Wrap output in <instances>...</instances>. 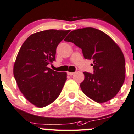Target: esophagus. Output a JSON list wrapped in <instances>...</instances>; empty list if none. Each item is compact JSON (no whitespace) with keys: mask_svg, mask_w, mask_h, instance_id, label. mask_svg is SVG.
Instances as JSON below:
<instances>
[{"mask_svg":"<svg viewBox=\"0 0 134 134\" xmlns=\"http://www.w3.org/2000/svg\"><path fill=\"white\" fill-rule=\"evenodd\" d=\"M67 74H68L69 75H70V76H72V75H73L74 74H75V72H67Z\"/></svg>","mask_w":134,"mask_h":134,"instance_id":"1","label":"esophagus"}]
</instances>
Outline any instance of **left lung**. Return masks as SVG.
I'll return each mask as SVG.
<instances>
[{"mask_svg": "<svg viewBox=\"0 0 134 134\" xmlns=\"http://www.w3.org/2000/svg\"><path fill=\"white\" fill-rule=\"evenodd\" d=\"M64 41L81 48L85 59H93V74L84 72L80 83L83 93L97 103L113 98L125 79V59L119 46L103 31L92 27L74 30Z\"/></svg>", "mask_w": 134, "mask_h": 134, "instance_id": "left-lung-1", "label": "left lung"}]
</instances>
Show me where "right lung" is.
Segmentation results:
<instances>
[{
    "instance_id": "1",
    "label": "right lung",
    "mask_w": 134,
    "mask_h": 134,
    "mask_svg": "<svg viewBox=\"0 0 134 134\" xmlns=\"http://www.w3.org/2000/svg\"><path fill=\"white\" fill-rule=\"evenodd\" d=\"M70 30L49 29L31 35L23 42L14 65L18 88L30 103L44 107L59 96L66 72L53 71L48 65L55 60L58 45Z\"/></svg>"
}]
</instances>
